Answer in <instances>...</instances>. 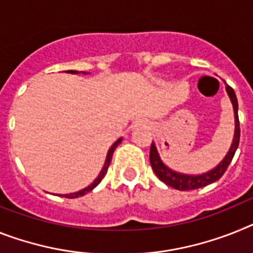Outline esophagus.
I'll return each mask as SVG.
<instances>
[{"label": "esophagus", "instance_id": "obj_1", "mask_svg": "<svg viewBox=\"0 0 253 253\" xmlns=\"http://www.w3.org/2000/svg\"><path fill=\"white\" fill-rule=\"evenodd\" d=\"M148 127L149 126L145 122H143V121H140V122H136L133 125V128H148Z\"/></svg>", "mask_w": 253, "mask_h": 253}]
</instances>
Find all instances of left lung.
<instances>
[{"label": "left lung", "instance_id": "left-lung-1", "mask_svg": "<svg viewBox=\"0 0 253 253\" xmlns=\"http://www.w3.org/2000/svg\"><path fill=\"white\" fill-rule=\"evenodd\" d=\"M226 91H228V95L230 97L231 103H233V108H234V117H235V132H234V140H233V144H231L230 149H229L228 154L224 158L220 165H218L216 169H211L210 172L203 173V175H182V173H177L172 169H169V167L165 166L163 162L161 161L158 156V152L156 149V145L154 143H152L150 145V165H152L153 171L156 172V175L158 176V179L161 181H163L165 184H167L171 188H175L177 190H193V189H199L203 188V186H207L209 184L217 181L220 177L225 173V171L228 169L229 165H230L231 159L234 157L235 150L239 145V137H241V127H239V118H238V100H237V96H235L234 90L231 88L230 86L226 84Z\"/></svg>", "mask_w": 253, "mask_h": 253}]
</instances>
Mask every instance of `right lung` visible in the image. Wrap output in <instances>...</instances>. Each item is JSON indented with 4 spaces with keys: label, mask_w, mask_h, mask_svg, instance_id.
<instances>
[{
    "label": "right lung",
    "mask_w": 253,
    "mask_h": 253,
    "mask_svg": "<svg viewBox=\"0 0 253 253\" xmlns=\"http://www.w3.org/2000/svg\"><path fill=\"white\" fill-rule=\"evenodd\" d=\"M68 73H78V72H77V71H68ZM121 141H122V139H118V140H117V141H116V143L113 144V145L110 146V149H109V152H108V156H107V161H105V165H104L103 169H101L100 175L97 176V179L95 180V181L92 182L91 185H88V186H87V188L82 189V190H80V192L71 193V194H65V195H64L65 198H77V197H82V195H84V194H86V193L91 192V190H92V189H94L95 186L99 185V182H100L101 180L104 179V176L107 175L108 167H109V165H110V161H112V157H113L114 150H116L117 146L120 145Z\"/></svg>",
    "instance_id": "obj_1"
}]
</instances>
